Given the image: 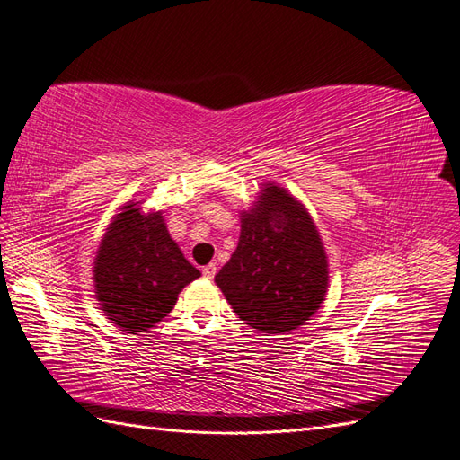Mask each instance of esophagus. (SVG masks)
Masks as SVG:
<instances>
[{
	"mask_svg": "<svg viewBox=\"0 0 460 460\" xmlns=\"http://www.w3.org/2000/svg\"><path fill=\"white\" fill-rule=\"evenodd\" d=\"M203 275L207 277V279H212L217 275V265L215 263H208V265H205L203 267Z\"/></svg>",
	"mask_w": 460,
	"mask_h": 460,
	"instance_id": "esophagus-1",
	"label": "esophagus"
}]
</instances>
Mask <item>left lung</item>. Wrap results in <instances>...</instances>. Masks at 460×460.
Masks as SVG:
<instances>
[{
	"label": "left lung",
	"instance_id": "1",
	"mask_svg": "<svg viewBox=\"0 0 460 460\" xmlns=\"http://www.w3.org/2000/svg\"><path fill=\"white\" fill-rule=\"evenodd\" d=\"M240 240L215 277L234 312L261 333H287L326 300L330 265L314 218L285 187L267 181L240 210Z\"/></svg>",
	"mask_w": 460,
	"mask_h": 460
}]
</instances>
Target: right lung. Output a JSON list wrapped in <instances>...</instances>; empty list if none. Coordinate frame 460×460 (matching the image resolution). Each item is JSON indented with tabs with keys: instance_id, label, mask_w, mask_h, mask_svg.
I'll return each instance as SVG.
<instances>
[{
	"instance_id": "1",
	"label": "right lung",
	"mask_w": 460,
	"mask_h": 460,
	"mask_svg": "<svg viewBox=\"0 0 460 460\" xmlns=\"http://www.w3.org/2000/svg\"><path fill=\"white\" fill-rule=\"evenodd\" d=\"M200 277L167 232L162 210L128 200L111 220L93 260V290L107 320L128 333L148 332Z\"/></svg>"
}]
</instances>
